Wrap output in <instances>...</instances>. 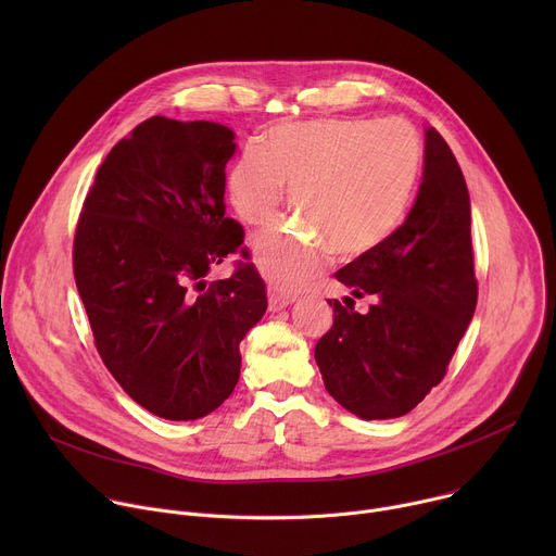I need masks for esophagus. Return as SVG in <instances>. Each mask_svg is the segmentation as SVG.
I'll return each mask as SVG.
<instances>
[{"instance_id":"esophagus-1","label":"esophagus","mask_w":556,"mask_h":556,"mask_svg":"<svg viewBox=\"0 0 556 556\" xmlns=\"http://www.w3.org/2000/svg\"><path fill=\"white\" fill-rule=\"evenodd\" d=\"M294 301H296V294H288V292H279V290H270L268 292V305H270L273 312L283 309V307H288Z\"/></svg>"}]
</instances>
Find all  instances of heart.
<instances>
[{
	"label": "heart",
	"mask_w": 556,
	"mask_h": 556,
	"mask_svg": "<svg viewBox=\"0 0 556 556\" xmlns=\"http://www.w3.org/2000/svg\"><path fill=\"white\" fill-rule=\"evenodd\" d=\"M422 169L418 134L403 121L314 118L268 129L228 172L232 208L270 226L288 187L303 222L257 235L251 251L270 283L294 290L324 266L371 253L403 224Z\"/></svg>",
	"instance_id": "1"
}]
</instances>
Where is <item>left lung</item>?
<instances>
[{"instance_id":"1","label":"left lung","mask_w":556,"mask_h":556,"mask_svg":"<svg viewBox=\"0 0 556 556\" xmlns=\"http://www.w3.org/2000/svg\"><path fill=\"white\" fill-rule=\"evenodd\" d=\"M334 277L374 303L361 314L328 301L334 324L314 348L328 393L363 420L409 414L444 378L478 303L468 189L433 127L425 131V172L407 219Z\"/></svg>"}]
</instances>
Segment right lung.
Wrapping results in <instances>:
<instances>
[{"label":"right lung","mask_w":556,"mask_h":556,"mask_svg":"<svg viewBox=\"0 0 556 556\" xmlns=\"http://www.w3.org/2000/svg\"><path fill=\"white\" fill-rule=\"evenodd\" d=\"M235 134L151 116L108 153L74 235V279L97 350L131 399L165 420L215 412L240 380V343L264 316L253 264L206 281L244 242L226 217Z\"/></svg>","instance_id":"add662e5"}]
</instances>
